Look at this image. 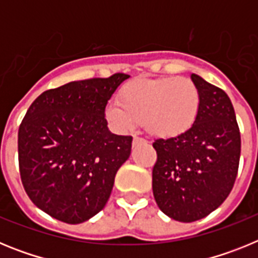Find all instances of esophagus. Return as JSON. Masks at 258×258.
Here are the masks:
<instances>
[{
  "mask_svg": "<svg viewBox=\"0 0 258 258\" xmlns=\"http://www.w3.org/2000/svg\"><path fill=\"white\" fill-rule=\"evenodd\" d=\"M147 143V141L143 140V138H141V137H134L133 138V146H138V145H146Z\"/></svg>",
  "mask_w": 258,
  "mask_h": 258,
  "instance_id": "1",
  "label": "esophagus"
}]
</instances>
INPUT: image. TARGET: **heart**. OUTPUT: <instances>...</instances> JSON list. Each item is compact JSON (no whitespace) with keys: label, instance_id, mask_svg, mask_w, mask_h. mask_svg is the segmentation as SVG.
Listing matches in <instances>:
<instances>
[{"label":"heart","instance_id":"heart-1","mask_svg":"<svg viewBox=\"0 0 258 258\" xmlns=\"http://www.w3.org/2000/svg\"><path fill=\"white\" fill-rule=\"evenodd\" d=\"M199 107V90L191 80L137 79L120 90L118 103L107 106L106 117L120 132L143 121L152 136L174 138L197 121Z\"/></svg>","mask_w":258,"mask_h":258}]
</instances>
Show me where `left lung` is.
<instances>
[{
	"instance_id": "8db88e82",
	"label": "left lung",
	"mask_w": 258,
	"mask_h": 258,
	"mask_svg": "<svg viewBox=\"0 0 258 258\" xmlns=\"http://www.w3.org/2000/svg\"><path fill=\"white\" fill-rule=\"evenodd\" d=\"M197 121L186 133L156 140L152 191L161 212L181 222H194L217 209L231 192L239 169L240 132L234 107L222 89L198 75Z\"/></svg>"
}]
</instances>
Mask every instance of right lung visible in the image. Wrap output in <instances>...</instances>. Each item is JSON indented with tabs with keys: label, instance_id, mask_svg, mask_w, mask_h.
I'll return each mask as SVG.
<instances>
[{
	"label": "right lung",
	"instance_id": "obj_1",
	"mask_svg": "<svg viewBox=\"0 0 258 258\" xmlns=\"http://www.w3.org/2000/svg\"><path fill=\"white\" fill-rule=\"evenodd\" d=\"M80 80L50 89L29 106L18 132L23 187L35 206L66 223H81L109 199L132 136L108 131L104 111L127 79Z\"/></svg>",
	"mask_w": 258,
	"mask_h": 258
}]
</instances>
